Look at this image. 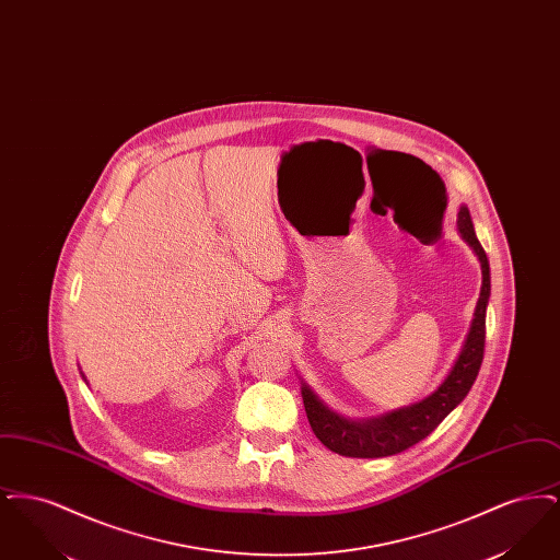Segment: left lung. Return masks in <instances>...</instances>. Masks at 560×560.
Segmentation results:
<instances>
[{
    "instance_id": "left-lung-1",
    "label": "left lung",
    "mask_w": 560,
    "mask_h": 560,
    "mask_svg": "<svg viewBox=\"0 0 560 560\" xmlns=\"http://www.w3.org/2000/svg\"><path fill=\"white\" fill-rule=\"evenodd\" d=\"M457 233L477 254L482 281H480L479 302L472 315V323L468 327V334L459 348L457 359L453 361L452 370L439 384V388L424 399L407 407L386 411L375 418H365V420H350L336 413L302 380L300 393L304 400L306 418L311 422L313 432L327 450L347 457H386V455L405 452L416 443H420L422 439H427L428 434L439 427L470 393L482 363L485 317H487V304L491 295V270H489L487 254L477 240L475 224L466 206H459V212H457Z\"/></svg>"
}]
</instances>
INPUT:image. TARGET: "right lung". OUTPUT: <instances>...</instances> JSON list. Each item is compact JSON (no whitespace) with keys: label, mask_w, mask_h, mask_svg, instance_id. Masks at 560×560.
Returning <instances> with one entry per match:
<instances>
[{"label":"right lung","mask_w":560,"mask_h":560,"mask_svg":"<svg viewBox=\"0 0 560 560\" xmlns=\"http://www.w3.org/2000/svg\"><path fill=\"white\" fill-rule=\"evenodd\" d=\"M81 377H83V382H85V384H88V380H85V375H83V373H81Z\"/></svg>","instance_id":"add662e5"}]
</instances>
